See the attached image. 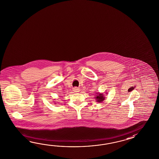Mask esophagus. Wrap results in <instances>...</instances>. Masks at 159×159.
Returning <instances> with one entry per match:
<instances>
[{
    "mask_svg": "<svg viewBox=\"0 0 159 159\" xmlns=\"http://www.w3.org/2000/svg\"><path fill=\"white\" fill-rule=\"evenodd\" d=\"M73 90H74V91L75 92V93H77V92L80 91V89L78 88H75L73 89Z\"/></svg>",
    "mask_w": 159,
    "mask_h": 159,
    "instance_id": "esophagus-1",
    "label": "esophagus"
}]
</instances>
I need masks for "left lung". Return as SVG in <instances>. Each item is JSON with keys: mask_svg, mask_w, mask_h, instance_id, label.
<instances>
[{"mask_svg": "<svg viewBox=\"0 0 159 159\" xmlns=\"http://www.w3.org/2000/svg\"><path fill=\"white\" fill-rule=\"evenodd\" d=\"M95 95V96L94 98L95 99V101L98 103H101V102H103V101L106 99L105 95L103 94V93H100L97 92Z\"/></svg>", "mask_w": 159, "mask_h": 159, "instance_id": "left-lung-1", "label": "left lung"}]
</instances>
